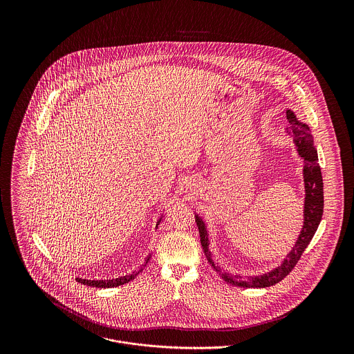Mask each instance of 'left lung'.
I'll list each match as a JSON object with an SVG mask.
<instances>
[{
	"instance_id": "1",
	"label": "left lung",
	"mask_w": 354,
	"mask_h": 354,
	"mask_svg": "<svg viewBox=\"0 0 354 354\" xmlns=\"http://www.w3.org/2000/svg\"><path fill=\"white\" fill-rule=\"evenodd\" d=\"M288 121L290 124V132L293 135V142L297 147L299 155L304 159V183H305V205H304V225L303 230L296 241V245L293 247L292 252L286 256V259L282 261L281 266L274 268L271 272L251 277L244 279L243 277H233L229 274H222V278L236 286L241 288H268L278 282H281L286 275L290 274V271L295 268L297 261L300 260L305 248L310 243L312 237L315 236L317 226L322 221L323 215V178L320 166L317 162V151L313 146L312 135L309 133L308 125L297 121L295 113L292 110L286 111ZM196 223L201 233V243H202L203 251L205 253L208 261L215 268L216 272L221 274V270L214 264L211 259V252L208 251V233L205 229V225L199 215H195Z\"/></svg>"
}]
</instances>
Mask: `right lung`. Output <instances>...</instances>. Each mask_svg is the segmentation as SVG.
I'll return each mask as SVG.
<instances>
[{
  "label": "right lung",
  "instance_id": "add662e5",
  "mask_svg": "<svg viewBox=\"0 0 354 354\" xmlns=\"http://www.w3.org/2000/svg\"><path fill=\"white\" fill-rule=\"evenodd\" d=\"M159 222L156 223V227H158ZM150 260V254L149 257L146 259V264L147 261ZM145 264V266H146ZM143 268H140L138 272H132V274H128V275H124V277H120V278H115V279H101V281H91V279H82V278H76V281L79 283H83V285H87V286H93V288H114V286H120V285H124V283H128L129 281H132Z\"/></svg>",
  "mask_w": 354,
  "mask_h": 354
}]
</instances>
